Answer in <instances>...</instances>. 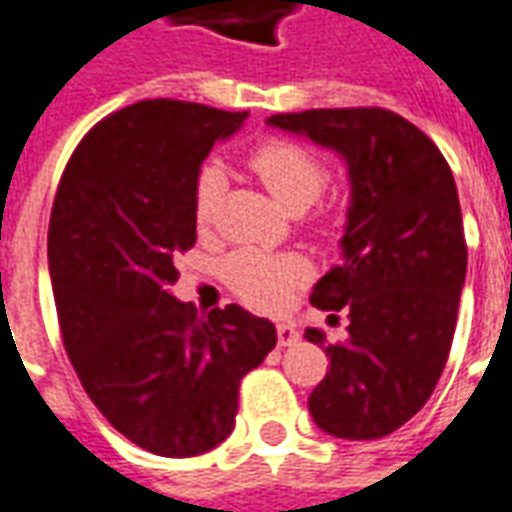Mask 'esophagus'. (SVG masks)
<instances>
[{"label":"esophagus","instance_id":"esophagus-1","mask_svg":"<svg viewBox=\"0 0 512 512\" xmlns=\"http://www.w3.org/2000/svg\"><path fill=\"white\" fill-rule=\"evenodd\" d=\"M277 343L285 348V345H293L299 343V332L290 326V323H279L277 326Z\"/></svg>","mask_w":512,"mask_h":512}]
</instances>
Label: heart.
I'll use <instances>...</instances> for the list:
<instances>
[{"instance_id": "heart-1", "label": "heart", "mask_w": 512, "mask_h": 512, "mask_svg": "<svg viewBox=\"0 0 512 512\" xmlns=\"http://www.w3.org/2000/svg\"><path fill=\"white\" fill-rule=\"evenodd\" d=\"M249 167L268 194L285 211H304L329 186V169L310 147L293 139H268L249 156ZM222 194V175L216 167H205L194 186V224L208 230L216 216ZM310 277L307 260L299 255H266L241 249L224 260L227 285L257 310H279L293 290Z\"/></svg>"}]
</instances>
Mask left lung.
Instances as JSON below:
<instances>
[{"instance_id": "obj_1", "label": "left lung", "mask_w": 512, "mask_h": 512, "mask_svg": "<svg viewBox=\"0 0 512 512\" xmlns=\"http://www.w3.org/2000/svg\"><path fill=\"white\" fill-rule=\"evenodd\" d=\"M268 126L332 147L348 164L343 263L318 279V310L348 312V340L326 345L329 370L310 395L315 425L337 439H381L428 403L458 321L466 241L458 189L439 147L378 106L310 109Z\"/></svg>"}]
</instances>
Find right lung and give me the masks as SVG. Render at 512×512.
<instances>
[{
    "label": "right lung",
    "instance_id": "1",
    "mask_svg": "<svg viewBox=\"0 0 512 512\" xmlns=\"http://www.w3.org/2000/svg\"><path fill=\"white\" fill-rule=\"evenodd\" d=\"M246 112L139 101L73 150L49 222V271L71 365L112 428L147 452L191 458L235 425L238 386L277 329L238 304L197 310L169 293L197 241L194 186Z\"/></svg>",
    "mask_w": 512,
    "mask_h": 512
}]
</instances>
